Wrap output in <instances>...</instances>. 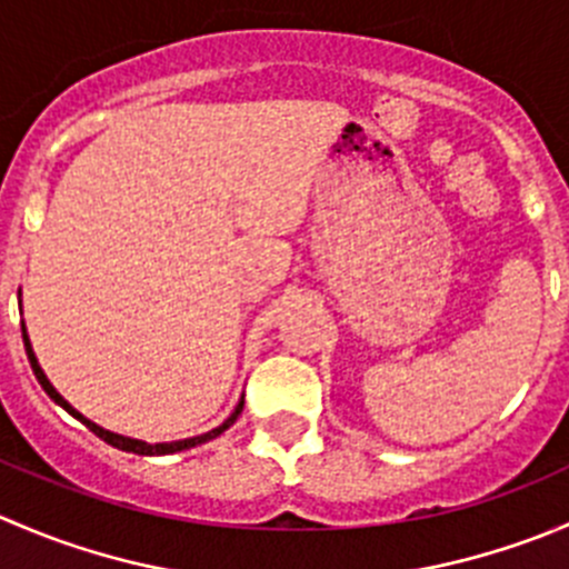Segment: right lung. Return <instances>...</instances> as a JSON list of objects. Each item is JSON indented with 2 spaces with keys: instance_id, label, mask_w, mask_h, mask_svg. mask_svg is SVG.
<instances>
[{
  "instance_id": "1",
  "label": "right lung",
  "mask_w": 569,
  "mask_h": 569,
  "mask_svg": "<svg viewBox=\"0 0 569 569\" xmlns=\"http://www.w3.org/2000/svg\"><path fill=\"white\" fill-rule=\"evenodd\" d=\"M21 336H24V347H27V358H30V366H32V371H36V377H38V382H40V388H43L46 393L51 396V399L57 401V405L62 407V410H68L71 412L73 418H79V421L84 423V427L90 429V432L93 435H99L101 440H104V443H109V446H114V449H120V451H131V455H146V457H153V455H173V451H183V449H192V446H200V443H206V440H211V438H217V435H222L226 432L228 427H231L233 421H237L239 418V412H242V405H244V399L239 401L237 405V410L231 412V416H228V421L226 423H220V427L217 429H211V432H206V435H198V438H187V440H176V443H142V440H134V438H123V435H114V432H107V429H101L99 423H93V421H88V418L82 416V412H77L73 410L71 405H68L66 399H62L60 393L54 391V386H51L49 380H46V375H43V369H40L38 366V358H36V352H32V347H30V338H27V330H24V325H21Z\"/></svg>"
}]
</instances>
